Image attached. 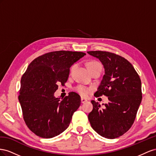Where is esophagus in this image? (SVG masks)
Masks as SVG:
<instances>
[{
    "label": "esophagus",
    "mask_w": 156,
    "mask_h": 156,
    "mask_svg": "<svg viewBox=\"0 0 156 156\" xmlns=\"http://www.w3.org/2000/svg\"><path fill=\"white\" fill-rule=\"evenodd\" d=\"M87 101L86 99H84V98H83V97L81 98V103H86Z\"/></svg>",
    "instance_id": "34e87169"
}]
</instances>
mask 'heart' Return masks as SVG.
<instances>
[{
    "instance_id": "heart-1",
    "label": "heart",
    "mask_w": 156,
    "mask_h": 156,
    "mask_svg": "<svg viewBox=\"0 0 156 156\" xmlns=\"http://www.w3.org/2000/svg\"><path fill=\"white\" fill-rule=\"evenodd\" d=\"M87 68L88 70H90L93 67H95L96 66H101V64L99 63V62H97L96 61H91L90 62H88L87 63ZM74 68V66H73L72 68H71V70H73ZM75 90L80 95H81L82 96H87L89 95V93H90L91 90L90 88H89L86 86H78L76 87L75 88Z\"/></svg>"
}]
</instances>
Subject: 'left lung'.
Here are the masks:
<instances>
[{
  "mask_svg": "<svg viewBox=\"0 0 156 156\" xmlns=\"http://www.w3.org/2000/svg\"><path fill=\"white\" fill-rule=\"evenodd\" d=\"M96 57L105 69V74L94 96L108 97L104 108L91 101L93 110L88 115L92 128L101 136L115 139L126 133L135 121L142 101L141 81L133 66L114 53L87 51Z\"/></svg>",
  "mask_w": 156,
  "mask_h": 156,
  "instance_id": "8db88e82",
  "label": "left lung"
}]
</instances>
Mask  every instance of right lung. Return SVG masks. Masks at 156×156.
Here are the masks:
<instances>
[{
  "mask_svg": "<svg viewBox=\"0 0 156 156\" xmlns=\"http://www.w3.org/2000/svg\"><path fill=\"white\" fill-rule=\"evenodd\" d=\"M85 53L57 51L34 59L21 79L18 99L23 119L37 136L49 139L59 135L69 126L81 103L78 93L70 92L60 100L54 93L67 81L70 68Z\"/></svg>",
  "mask_w": 156,
  "mask_h": 156,
  "instance_id": "1",
  "label": "right lung"
}]
</instances>
